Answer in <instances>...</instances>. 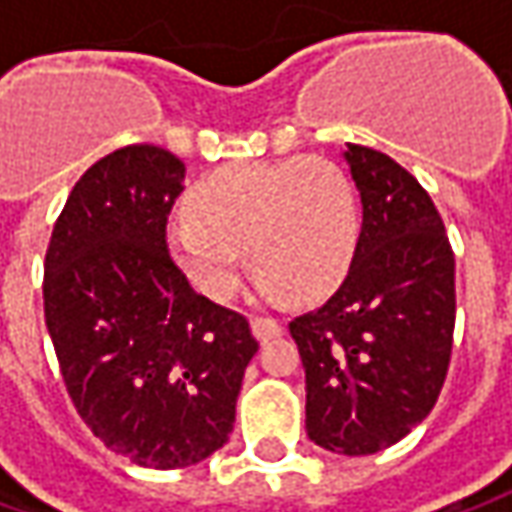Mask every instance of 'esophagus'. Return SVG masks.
I'll use <instances>...</instances> for the list:
<instances>
[{
	"mask_svg": "<svg viewBox=\"0 0 512 512\" xmlns=\"http://www.w3.org/2000/svg\"><path fill=\"white\" fill-rule=\"evenodd\" d=\"M252 332H255V338L260 344H266V341L278 338L280 332H283V326L278 321H272V318H252Z\"/></svg>",
	"mask_w": 512,
	"mask_h": 512,
	"instance_id": "1",
	"label": "esophagus"
}]
</instances>
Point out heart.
I'll return each instance as SVG.
<instances>
[{
    "instance_id": "1",
    "label": "heart",
    "mask_w": 512,
    "mask_h": 512,
    "mask_svg": "<svg viewBox=\"0 0 512 512\" xmlns=\"http://www.w3.org/2000/svg\"><path fill=\"white\" fill-rule=\"evenodd\" d=\"M168 252L197 292L229 300L243 246L257 292L315 298L344 278L358 243V203L344 168L326 157L232 163L191 191V214L168 226Z\"/></svg>"
}]
</instances>
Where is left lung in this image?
I'll list each match as a JSON object with an SVG mask.
<instances>
[{
	"mask_svg": "<svg viewBox=\"0 0 512 512\" xmlns=\"http://www.w3.org/2000/svg\"><path fill=\"white\" fill-rule=\"evenodd\" d=\"M364 223L344 283L289 323L306 369V435L372 456L418 427L444 387L456 257L430 194L392 157L346 143Z\"/></svg>",
	"mask_w": 512,
	"mask_h": 512,
	"instance_id": "obj_1",
	"label": "left lung"
}]
</instances>
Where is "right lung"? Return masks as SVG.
Instances as JSON below:
<instances>
[{
	"label": "right lung",
	"instance_id": "right-lung-1",
	"mask_svg": "<svg viewBox=\"0 0 512 512\" xmlns=\"http://www.w3.org/2000/svg\"><path fill=\"white\" fill-rule=\"evenodd\" d=\"M183 177L166 148H117L79 177L45 255V323L79 418L151 470L229 441L257 352L249 321L197 295L168 255Z\"/></svg>",
	"mask_w": 512,
	"mask_h": 512
}]
</instances>
